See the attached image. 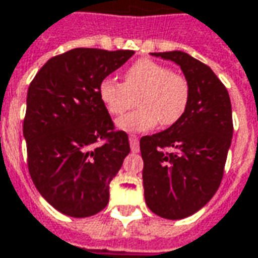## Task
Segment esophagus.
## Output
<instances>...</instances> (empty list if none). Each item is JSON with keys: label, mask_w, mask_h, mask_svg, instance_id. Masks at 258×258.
Segmentation results:
<instances>
[{"label": "esophagus", "mask_w": 258, "mask_h": 258, "mask_svg": "<svg viewBox=\"0 0 258 258\" xmlns=\"http://www.w3.org/2000/svg\"><path fill=\"white\" fill-rule=\"evenodd\" d=\"M128 140H130V147H131V151H133V152H138V151H140V140H138V137L133 134V135H130Z\"/></svg>", "instance_id": "1"}]
</instances>
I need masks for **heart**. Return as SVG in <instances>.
<instances>
[{"label": "heart", "instance_id": "heart-1", "mask_svg": "<svg viewBox=\"0 0 258 258\" xmlns=\"http://www.w3.org/2000/svg\"><path fill=\"white\" fill-rule=\"evenodd\" d=\"M98 96L113 116H121L138 99L141 107L118 118L117 127L124 131H147L159 121L170 127L184 116L190 102V84L183 74L170 71L151 58H140L125 70L123 82L102 79Z\"/></svg>", "mask_w": 258, "mask_h": 258}]
</instances>
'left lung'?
I'll return each mask as SVG.
<instances>
[{
    "label": "left lung",
    "mask_w": 258,
    "mask_h": 258,
    "mask_svg": "<svg viewBox=\"0 0 258 258\" xmlns=\"http://www.w3.org/2000/svg\"><path fill=\"white\" fill-rule=\"evenodd\" d=\"M180 66L190 84L184 116L165 131L140 140L148 208L183 219L217 192L223 177L233 123L229 93L210 67L183 51L152 53Z\"/></svg>",
    "instance_id": "8db88e82"
}]
</instances>
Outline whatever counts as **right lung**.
<instances>
[{
	"instance_id": "right-lung-1",
	"label": "right lung",
	"mask_w": 258,
	"mask_h": 258,
	"mask_svg": "<svg viewBox=\"0 0 258 258\" xmlns=\"http://www.w3.org/2000/svg\"><path fill=\"white\" fill-rule=\"evenodd\" d=\"M133 50L73 48L41 67L30 82L23 120L30 177L61 214L92 217L109 203L113 177L130 154L98 96L99 82Z\"/></svg>"
}]
</instances>
